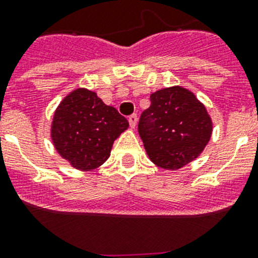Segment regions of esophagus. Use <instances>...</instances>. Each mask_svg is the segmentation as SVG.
<instances>
[{
	"label": "esophagus",
	"instance_id": "obj_1",
	"mask_svg": "<svg viewBox=\"0 0 258 258\" xmlns=\"http://www.w3.org/2000/svg\"><path fill=\"white\" fill-rule=\"evenodd\" d=\"M127 121H129V124H131V127H136L137 126V122H138V116L136 115V113H133V115H131L129 117H127Z\"/></svg>",
	"mask_w": 258,
	"mask_h": 258
}]
</instances>
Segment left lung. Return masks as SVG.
Here are the masks:
<instances>
[{"label": "left lung", "instance_id": "8db88e82", "mask_svg": "<svg viewBox=\"0 0 258 258\" xmlns=\"http://www.w3.org/2000/svg\"><path fill=\"white\" fill-rule=\"evenodd\" d=\"M151 106L143 111L138 132L150 160L161 169L177 170L206 149L213 122L191 90L170 86L152 93Z\"/></svg>", "mask_w": 258, "mask_h": 258}]
</instances>
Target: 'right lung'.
I'll return each instance as SVG.
<instances>
[{
	"instance_id": "right-lung-1",
	"label": "right lung",
	"mask_w": 258,
	"mask_h": 258,
	"mask_svg": "<svg viewBox=\"0 0 258 258\" xmlns=\"http://www.w3.org/2000/svg\"><path fill=\"white\" fill-rule=\"evenodd\" d=\"M129 122L97 93L77 88L66 95L52 116L50 137L56 152L75 169L90 172L109 157Z\"/></svg>"
}]
</instances>
